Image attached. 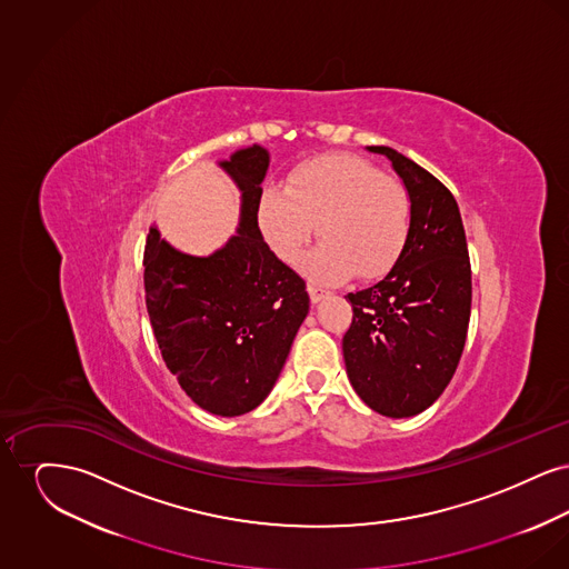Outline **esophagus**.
<instances>
[{"instance_id":"1","label":"esophagus","mask_w":569,"mask_h":569,"mask_svg":"<svg viewBox=\"0 0 569 569\" xmlns=\"http://www.w3.org/2000/svg\"><path fill=\"white\" fill-rule=\"evenodd\" d=\"M307 292H309V298H311V302H320L322 298L328 295L326 290H322V288H318V286H313V283H309L307 286Z\"/></svg>"}]
</instances>
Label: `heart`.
Returning a JSON list of instances; mask_svg holds the SVG:
<instances>
[{
    "mask_svg": "<svg viewBox=\"0 0 569 569\" xmlns=\"http://www.w3.org/2000/svg\"><path fill=\"white\" fill-rule=\"evenodd\" d=\"M318 234L325 243L309 269L326 281L350 274L376 279L399 260L411 228V200L406 186L379 174L373 163L326 153L298 163L283 190L269 188L258 202V226L272 253L297 264Z\"/></svg>",
    "mask_w": 569,
    "mask_h": 569,
    "instance_id": "b5f03b06",
    "label": "heart"
}]
</instances>
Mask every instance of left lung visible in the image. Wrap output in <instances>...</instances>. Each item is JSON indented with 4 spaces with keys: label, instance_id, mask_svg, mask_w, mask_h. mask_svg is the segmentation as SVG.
Segmentation results:
<instances>
[{
    "label": "left lung",
    "instance_id": "1",
    "mask_svg": "<svg viewBox=\"0 0 569 569\" xmlns=\"http://www.w3.org/2000/svg\"><path fill=\"white\" fill-rule=\"evenodd\" d=\"M369 151L386 156L403 179L411 228L392 271L346 297L353 316L343 358L367 406L407 418L433 406L459 367L471 316V264L452 191L390 147Z\"/></svg>",
    "mask_w": 569,
    "mask_h": 569
}]
</instances>
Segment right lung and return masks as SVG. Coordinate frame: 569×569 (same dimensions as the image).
<instances>
[{"mask_svg": "<svg viewBox=\"0 0 569 569\" xmlns=\"http://www.w3.org/2000/svg\"><path fill=\"white\" fill-rule=\"evenodd\" d=\"M221 168L243 191L239 234L213 256L193 258L151 228L142 267L144 302L168 371L196 406L230 418L271 392L309 311V295L258 226L269 153L253 144Z\"/></svg>", "mask_w": 569, "mask_h": 569, "instance_id": "1", "label": "right lung"}]
</instances>
